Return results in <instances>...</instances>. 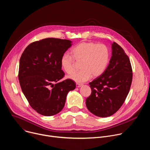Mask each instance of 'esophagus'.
Returning <instances> with one entry per match:
<instances>
[{"label": "esophagus", "mask_w": 150, "mask_h": 150, "mask_svg": "<svg viewBox=\"0 0 150 150\" xmlns=\"http://www.w3.org/2000/svg\"><path fill=\"white\" fill-rule=\"evenodd\" d=\"M81 83H76V87H77V88H79V87H80L81 86Z\"/></svg>", "instance_id": "esophagus-1"}]
</instances>
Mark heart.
<instances>
[{
    "mask_svg": "<svg viewBox=\"0 0 150 150\" xmlns=\"http://www.w3.org/2000/svg\"><path fill=\"white\" fill-rule=\"evenodd\" d=\"M71 56L64 54L60 59L62 69L68 74L75 71L74 61L79 62L81 71L69 78L78 83H82L91 76L97 77L105 71L109 60L110 52L105 45H97L93 42H82L71 50Z\"/></svg>",
    "mask_w": 150,
    "mask_h": 150,
    "instance_id": "heart-1",
    "label": "heart"
}]
</instances>
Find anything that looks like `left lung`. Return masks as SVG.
<instances>
[{"instance_id":"left-lung-1","label":"left lung","mask_w":150,"mask_h":150,"mask_svg":"<svg viewBox=\"0 0 150 150\" xmlns=\"http://www.w3.org/2000/svg\"><path fill=\"white\" fill-rule=\"evenodd\" d=\"M112 56L108 67L90 82L91 95L86 99L88 110L94 115L106 117L115 114L129 93L132 69L129 57L116 42L112 45Z\"/></svg>"}]
</instances>
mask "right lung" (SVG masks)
<instances>
[{
  "mask_svg": "<svg viewBox=\"0 0 150 150\" xmlns=\"http://www.w3.org/2000/svg\"><path fill=\"white\" fill-rule=\"evenodd\" d=\"M71 41L47 38L34 41L24 50L19 60L18 79L30 106L39 114L50 116L59 113L67 94L75 83L64 77L60 59L71 46Z\"/></svg>",
  "mask_w": 150,
  "mask_h": 150,
  "instance_id": "obj_1",
  "label": "right lung"
}]
</instances>
